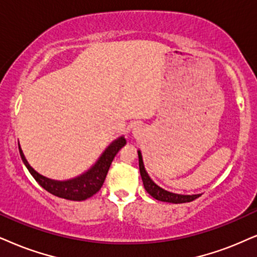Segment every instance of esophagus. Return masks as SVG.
Returning a JSON list of instances; mask_svg holds the SVG:
<instances>
[{
	"label": "esophagus",
	"mask_w": 257,
	"mask_h": 257,
	"mask_svg": "<svg viewBox=\"0 0 257 257\" xmlns=\"http://www.w3.org/2000/svg\"><path fill=\"white\" fill-rule=\"evenodd\" d=\"M141 132H142V128L139 124H135L134 126H133V134H134L135 136H139L140 134H141Z\"/></svg>",
	"instance_id": "esophagus-1"
}]
</instances>
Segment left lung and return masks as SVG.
Listing matches in <instances>:
<instances>
[{"label":"left lung","instance_id":"8db88e82","mask_svg":"<svg viewBox=\"0 0 257 257\" xmlns=\"http://www.w3.org/2000/svg\"><path fill=\"white\" fill-rule=\"evenodd\" d=\"M139 154V167H140V174H141L142 181H144V186L146 191L151 194L153 198H155L157 200L160 201H166V203H173V204H181V203H190L194 199H197L198 197H200V194H192V196H185V194H177L168 192V191L164 190L160 186H158L157 184L153 181L147 172L145 170L144 161H142V155L141 152L138 151Z\"/></svg>","mask_w":257,"mask_h":257}]
</instances>
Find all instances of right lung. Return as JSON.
Returning a JSON list of instances; mask_svg holds the SVG:
<instances>
[{"label":"right lung","mask_w":257,"mask_h":257,"mask_svg":"<svg viewBox=\"0 0 257 257\" xmlns=\"http://www.w3.org/2000/svg\"><path fill=\"white\" fill-rule=\"evenodd\" d=\"M126 144L125 139L121 136L115 141L108 146V148L103 152L100 158L97 160V162L90 168L89 171L83 173L79 177L73 178V179L65 180V181H58L52 180L48 178L44 177V175L39 174L37 171L29 166V164L26 160L24 153H22L20 146H19V151H20V155L22 161L27 167L29 173L33 175V178L38 181L41 187H44L47 192L53 194V196L64 198L67 200H74V201H82L85 200L87 198L92 197L100 190L103 186L106 174H108L109 167L117 154L119 149Z\"/></svg>","instance_id":"add662e5"}]
</instances>
